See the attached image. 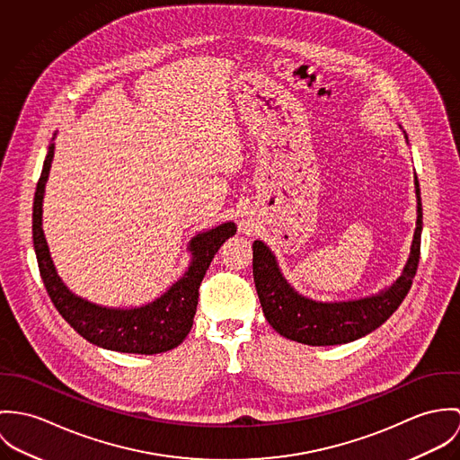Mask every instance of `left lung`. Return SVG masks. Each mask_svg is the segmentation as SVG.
<instances>
[{"mask_svg": "<svg viewBox=\"0 0 460 460\" xmlns=\"http://www.w3.org/2000/svg\"><path fill=\"white\" fill-rule=\"evenodd\" d=\"M408 139V136H406ZM416 189V229L402 275L385 291L349 302H315L295 291L280 273L273 252L259 240L252 245L255 291L266 321L286 339L306 346L348 344L379 328L406 298L420 261L423 227L420 185Z\"/></svg>", "mask_w": 460, "mask_h": 460, "instance_id": "obj_1", "label": "left lung"}]
</instances>
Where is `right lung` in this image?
<instances>
[{
    "label": "right lung",
    "instance_id": "right-lung-1",
    "mask_svg": "<svg viewBox=\"0 0 460 460\" xmlns=\"http://www.w3.org/2000/svg\"><path fill=\"white\" fill-rule=\"evenodd\" d=\"M54 145L49 146L33 201V247L48 295L63 319L88 342L103 349L156 355L180 346L189 335L198 310L199 286L211 259L236 233L234 222L220 224L194 236L189 243L192 262L183 277L160 298L136 308H109L74 295L59 279L42 229V201L51 171Z\"/></svg>",
    "mask_w": 460,
    "mask_h": 460
}]
</instances>
